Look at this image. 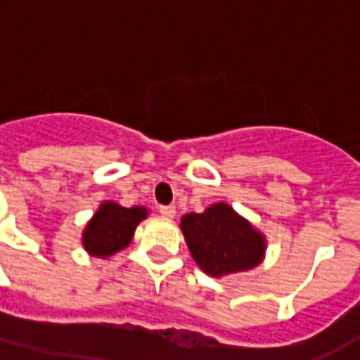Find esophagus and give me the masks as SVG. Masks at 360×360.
Masks as SVG:
<instances>
[{"mask_svg": "<svg viewBox=\"0 0 360 360\" xmlns=\"http://www.w3.org/2000/svg\"><path fill=\"white\" fill-rule=\"evenodd\" d=\"M160 214L164 216V218L172 219L175 216V208L173 206H160Z\"/></svg>", "mask_w": 360, "mask_h": 360, "instance_id": "esophagus-1", "label": "esophagus"}]
</instances>
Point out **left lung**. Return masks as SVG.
Instances as JSON below:
<instances>
[{"mask_svg":"<svg viewBox=\"0 0 360 360\" xmlns=\"http://www.w3.org/2000/svg\"><path fill=\"white\" fill-rule=\"evenodd\" d=\"M181 229L195 262L212 278L250 270L264 258V235L226 202L183 216Z\"/></svg>","mask_w":360,"mask_h":360,"instance_id":"left-lung-1","label":"left lung"}]
</instances>
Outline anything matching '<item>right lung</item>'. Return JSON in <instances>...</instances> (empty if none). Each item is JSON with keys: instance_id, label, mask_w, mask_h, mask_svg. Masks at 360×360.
<instances>
[{"instance_id": "obj_1", "label": "right lung", "mask_w": 360, "mask_h": 360, "mask_svg": "<svg viewBox=\"0 0 360 360\" xmlns=\"http://www.w3.org/2000/svg\"><path fill=\"white\" fill-rule=\"evenodd\" d=\"M148 216V210L142 206L123 208L117 202H103L92 216L84 231L82 245L92 257L108 258L123 250L131 243L134 229Z\"/></svg>"}]
</instances>
